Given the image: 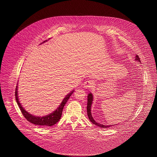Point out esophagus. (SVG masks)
Here are the masks:
<instances>
[{"label":"esophagus","mask_w":157,"mask_h":157,"mask_svg":"<svg viewBox=\"0 0 157 157\" xmlns=\"http://www.w3.org/2000/svg\"><path fill=\"white\" fill-rule=\"evenodd\" d=\"M83 87L86 89H91L93 87V83L91 81H86L83 83Z\"/></svg>","instance_id":"1"}]
</instances>
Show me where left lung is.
Wrapping results in <instances>:
<instances>
[{
    "mask_svg": "<svg viewBox=\"0 0 157 157\" xmlns=\"http://www.w3.org/2000/svg\"><path fill=\"white\" fill-rule=\"evenodd\" d=\"M136 60L140 62H141V60L140 59L139 56L138 55L136 56ZM92 101H93V96H92V94L91 93H90L88 94V103H87V113H88V118L90 119V121H91V122H92L93 124H94L95 125H97L98 127H101V128H108V127H113V125H102V124H98L97 122H95V121L94 120L93 117H92V115H91V110H90V108H91V104L92 103Z\"/></svg>",
    "mask_w": 157,
    "mask_h": 157,
    "instance_id": "obj_1",
    "label": "left lung"
}]
</instances>
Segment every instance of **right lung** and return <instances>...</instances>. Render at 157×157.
I'll return each mask as SVG.
<instances>
[{
	"mask_svg": "<svg viewBox=\"0 0 157 157\" xmlns=\"http://www.w3.org/2000/svg\"><path fill=\"white\" fill-rule=\"evenodd\" d=\"M73 92L74 90L72 91V92L69 93L66 96V97L63 99L61 104L56 109V111L51 113V114L43 117L33 116L30 114L29 113L26 112L23 108L22 105H21L19 101V99L17 97V86L16 87V90H15V98H16L17 104L18 105L23 117L27 120V121H28L29 122H30V123L33 124L35 125H37L39 126H49H49H52L55 124H56V122H58L59 120L60 119L63 107L67 102V100L69 99V98L71 97Z\"/></svg>",
	"mask_w": 157,
	"mask_h": 157,
	"instance_id": "obj_1",
	"label": "right lung"
}]
</instances>
